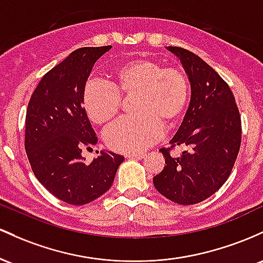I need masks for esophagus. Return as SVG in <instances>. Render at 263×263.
Instances as JSON below:
<instances>
[{"label":"esophagus","instance_id":"34e87169","mask_svg":"<svg viewBox=\"0 0 263 263\" xmlns=\"http://www.w3.org/2000/svg\"><path fill=\"white\" fill-rule=\"evenodd\" d=\"M128 159H143L144 154L143 153H133V154H125Z\"/></svg>","mask_w":263,"mask_h":263}]
</instances>
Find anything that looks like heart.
Returning a JSON list of instances; mask_svg holds the SVG:
<instances>
[{
	"label": "heart",
	"mask_w": 263,
	"mask_h": 263,
	"mask_svg": "<svg viewBox=\"0 0 263 263\" xmlns=\"http://www.w3.org/2000/svg\"><path fill=\"white\" fill-rule=\"evenodd\" d=\"M124 98H132L137 116L124 118L104 134L114 152L139 153L160 139L163 125L182 122L190 104L191 84L186 73L165 67L152 58H137L111 72V83L89 79L82 92V105L94 124L104 125L118 116Z\"/></svg>",
	"instance_id": "1"
}]
</instances>
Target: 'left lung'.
I'll return each instance as SVG.
<instances>
[{
    "mask_svg": "<svg viewBox=\"0 0 263 263\" xmlns=\"http://www.w3.org/2000/svg\"><path fill=\"white\" fill-rule=\"evenodd\" d=\"M167 49L190 79L191 99L171 146L160 149L166 165L153 182L171 201L194 205L214 195L229 179L241 145V117L229 84L216 70L187 49ZM178 145L184 152L175 158L170 150Z\"/></svg>",
    "mask_w": 263,
    "mask_h": 263,
    "instance_id": "obj_1",
    "label": "left lung"
}]
</instances>
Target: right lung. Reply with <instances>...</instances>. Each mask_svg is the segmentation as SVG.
<instances>
[{
    "instance_id": "right-lung-1",
    "label": "right lung",
    "mask_w": 263,
    "mask_h": 263,
    "mask_svg": "<svg viewBox=\"0 0 263 263\" xmlns=\"http://www.w3.org/2000/svg\"><path fill=\"white\" fill-rule=\"evenodd\" d=\"M111 46L83 47L43 76L29 99L25 149L38 179L52 195L84 205L107 193L124 156L100 152L85 163L82 149L97 144L82 107V92L97 61ZM99 153V152H97Z\"/></svg>"
}]
</instances>
